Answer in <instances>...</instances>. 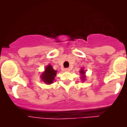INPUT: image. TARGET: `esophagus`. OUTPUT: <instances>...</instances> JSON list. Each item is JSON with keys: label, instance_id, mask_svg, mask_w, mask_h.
Listing matches in <instances>:
<instances>
[{"label": "esophagus", "instance_id": "obj_1", "mask_svg": "<svg viewBox=\"0 0 127 127\" xmlns=\"http://www.w3.org/2000/svg\"><path fill=\"white\" fill-rule=\"evenodd\" d=\"M70 70V68H65V71H67V72H68Z\"/></svg>", "mask_w": 127, "mask_h": 127}]
</instances>
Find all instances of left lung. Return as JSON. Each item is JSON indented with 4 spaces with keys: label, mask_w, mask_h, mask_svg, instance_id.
I'll list each match as a JSON object with an SVG mask.
<instances>
[{
    "label": "left lung",
    "mask_w": 127,
    "mask_h": 127,
    "mask_svg": "<svg viewBox=\"0 0 127 127\" xmlns=\"http://www.w3.org/2000/svg\"><path fill=\"white\" fill-rule=\"evenodd\" d=\"M85 71L84 70L83 68H81V71H80V74H81V75H82V77H81V79H82V81H84L85 79H86V76H85Z\"/></svg>",
    "instance_id": "8db88e82"
}]
</instances>
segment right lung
Instances as JSON below:
<instances>
[{"instance_id":"1","label":"right lung","mask_w":127,"mask_h":127,"mask_svg":"<svg viewBox=\"0 0 127 127\" xmlns=\"http://www.w3.org/2000/svg\"><path fill=\"white\" fill-rule=\"evenodd\" d=\"M57 70H55L50 64L47 65L45 69V71L41 75V78L45 83L47 84H51L53 83L56 75Z\"/></svg>"}]
</instances>
